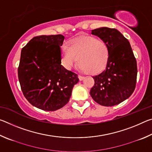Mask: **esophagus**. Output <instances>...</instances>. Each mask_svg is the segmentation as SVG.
I'll list each match as a JSON object with an SVG mask.
<instances>
[{"label": "esophagus", "instance_id": "esophagus-1", "mask_svg": "<svg viewBox=\"0 0 152 152\" xmlns=\"http://www.w3.org/2000/svg\"><path fill=\"white\" fill-rule=\"evenodd\" d=\"M78 78H79L80 80L81 81V80H82L84 79V76H82L81 75H78Z\"/></svg>", "mask_w": 152, "mask_h": 152}]
</instances>
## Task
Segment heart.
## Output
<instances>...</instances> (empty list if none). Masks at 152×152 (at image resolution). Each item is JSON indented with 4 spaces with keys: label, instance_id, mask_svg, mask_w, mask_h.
<instances>
[{
    "label": "heart",
    "instance_id": "1",
    "mask_svg": "<svg viewBox=\"0 0 152 152\" xmlns=\"http://www.w3.org/2000/svg\"><path fill=\"white\" fill-rule=\"evenodd\" d=\"M110 51L103 40L90 35H82L61 46V59L64 66L70 69L76 58L80 68L87 74L101 72L109 63Z\"/></svg>",
    "mask_w": 152,
    "mask_h": 152
}]
</instances>
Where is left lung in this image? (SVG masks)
<instances>
[{
  "mask_svg": "<svg viewBox=\"0 0 152 152\" xmlns=\"http://www.w3.org/2000/svg\"><path fill=\"white\" fill-rule=\"evenodd\" d=\"M92 34L109 45L110 55L105 70L92 77L94 84L90 94L99 104L115 106L128 99L134 91L137 61L128 39L116 29L101 27L92 30Z\"/></svg>",
  "mask_w": 152,
  "mask_h": 152,
  "instance_id": "8db88e82",
  "label": "left lung"
}]
</instances>
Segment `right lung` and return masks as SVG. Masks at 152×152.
<instances>
[{"label":"right lung","mask_w":152,"mask_h":152,"mask_svg":"<svg viewBox=\"0 0 152 152\" xmlns=\"http://www.w3.org/2000/svg\"><path fill=\"white\" fill-rule=\"evenodd\" d=\"M61 35L34 37L23 48L18 77L24 96L33 106L47 111L68 103L78 75L61 65Z\"/></svg>","instance_id":"add662e5"}]
</instances>
